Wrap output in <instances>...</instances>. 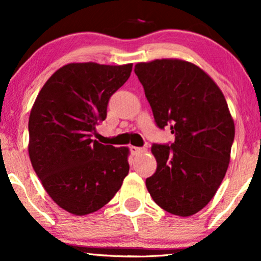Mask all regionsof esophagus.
Instances as JSON below:
<instances>
[{"label": "esophagus", "instance_id": "obj_1", "mask_svg": "<svg viewBox=\"0 0 261 261\" xmlns=\"http://www.w3.org/2000/svg\"><path fill=\"white\" fill-rule=\"evenodd\" d=\"M129 150L132 155H138V153L144 152V151H145V149H143V147H138V146H129Z\"/></svg>", "mask_w": 261, "mask_h": 261}]
</instances>
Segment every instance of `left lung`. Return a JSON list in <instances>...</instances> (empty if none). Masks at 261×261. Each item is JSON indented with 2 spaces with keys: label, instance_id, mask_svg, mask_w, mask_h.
Returning <instances> with one entry per match:
<instances>
[{
  "label": "left lung",
  "instance_id": "1",
  "mask_svg": "<svg viewBox=\"0 0 261 261\" xmlns=\"http://www.w3.org/2000/svg\"><path fill=\"white\" fill-rule=\"evenodd\" d=\"M157 127L175 140L153 144L157 169L146 179L151 197L174 215L190 217L209 203L230 163L234 123L223 92L195 64L157 59L136 65Z\"/></svg>",
  "mask_w": 261,
  "mask_h": 261
}]
</instances>
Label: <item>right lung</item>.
<instances>
[{
	"label": "right lung",
	"mask_w": 261,
	"mask_h": 261,
	"mask_svg": "<svg viewBox=\"0 0 261 261\" xmlns=\"http://www.w3.org/2000/svg\"><path fill=\"white\" fill-rule=\"evenodd\" d=\"M133 64L71 63L38 93L29 117V156L47 194L75 215L99 211L129 172L128 147L93 140L111 95L129 79Z\"/></svg>",
	"instance_id": "1"
}]
</instances>
